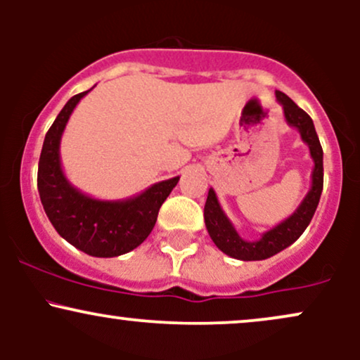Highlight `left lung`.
<instances>
[{
    "instance_id": "1",
    "label": "left lung",
    "mask_w": 360,
    "mask_h": 360,
    "mask_svg": "<svg viewBox=\"0 0 360 360\" xmlns=\"http://www.w3.org/2000/svg\"><path fill=\"white\" fill-rule=\"evenodd\" d=\"M276 100L283 106L284 120L289 127L300 131V137L309 148V155L313 159L311 186L307 196L303 198L298 208L288 218L272 226L271 230L264 232L257 240H245L238 235L237 229L226 213L223 212L217 193L210 188L208 198L205 205V225L214 245L229 257L238 260H264L284 250L286 247L295 243L307 230L316 212L318 201H320L321 189H323V150H321L320 140H318L313 120L307 111H303L291 98L281 91H276Z\"/></svg>"
}]
</instances>
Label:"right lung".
I'll return each instance as SVG.
<instances>
[{"label": "right lung", "instance_id": "obj_1", "mask_svg": "<svg viewBox=\"0 0 360 360\" xmlns=\"http://www.w3.org/2000/svg\"><path fill=\"white\" fill-rule=\"evenodd\" d=\"M91 89L65 103L49 128L37 186L45 213L64 240L93 257H118L137 249L148 237L179 176L148 186L125 200H98L72 186L62 169L60 140L74 108Z\"/></svg>", "mask_w": 360, "mask_h": 360}]
</instances>
